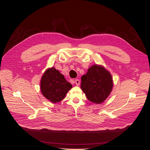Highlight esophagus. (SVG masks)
<instances>
[{"label": "esophagus", "mask_w": 150, "mask_h": 150, "mask_svg": "<svg viewBox=\"0 0 150 150\" xmlns=\"http://www.w3.org/2000/svg\"><path fill=\"white\" fill-rule=\"evenodd\" d=\"M75 83H76V84L77 86H79V85L80 84V81H79V79H76L75 80Z\"/></svg>", "instance_id": "esophagus-1"}]
</instances>
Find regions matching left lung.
Wrapping results in <instances>:
<instances>
[{
    "instance_id": "obj_1",
    "label": "left lung",
    "mask_w": 150,
    "mask_h": 150,
    "mask_svg": "<svg viewBox=\"0 0 150 150\" xmlns=\"http://www.w3.org/2000/svg\"><path fill=\"white\" fill-rule=\"evenodd\" d=\"M112 79L105 68L94 65L81 77V88L88 100L101 104L109 96L112 88Z\"/></svg>"
}]
</instances>
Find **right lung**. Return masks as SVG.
<instances>
[{
	"mask_svg": "<svg viewBox=\"0 0 150 150\" xmlns=\"http://www.w3.org/2000/svg\"><path fill=\"white\" fill-rule=\"evenodd\" d=\"M72 88L64 76L54 67L46 71L40 81V91L43 96L53 103L61 101Z\"/></svg>",
	"mask_w": 150,
	"mask_h": 150,
	"instance_id": "right-lung-1",
	"label": "right lung"
}]
</instances>
